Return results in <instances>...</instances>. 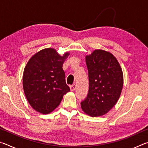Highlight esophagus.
<instances>
[{
  "label": "esophagus",
  "instance_id": "34e87169",
  "mask_svg": "<svg viewBox=\"0 0 148 148\" xmlns=\"http://www.w3.org/2000/svg\"><path fill=\"white\" fill-rule=\"evenodd\" d=\"M70 88H71V90L72 91H74V90L76 89V84L72 85V86H71V87H70Z\"/></svg>",
  "mask_w": 148,
  "mask_h": 148
}]
</instances>
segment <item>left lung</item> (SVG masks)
Masks as SVG:
<instances>
[{
  "instance_id": "1",
  "label": "left lung",
  "mask_w": 148,
  "mask_h": 148,
  "mask_svg": "<svg viewBox=\"0 0 148 148\" xmlns=\"http://www.w3.org/2000/svg\"><path fill=\"white\" fill-rule=\"evenodd\" d=\"M86 61L89 87L87 96L81 102L82 109L92 117L108 113L121 93L123 75L119 62L113 55L102 49H95Z\"/></svg>"
}]
</instances>
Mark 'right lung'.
Segmentation results:
<instances>
[{
  "label": "right lung",
  "mask_w": 148,
  "mask_h": 148,
  "mask_svg": "<svg viewBox=\"0 0 148 148\" xmlns=\"http://www.w3.org/2000/svg\"><path fill=\"white\" fill-rule=\"evenodd\" d=\"M70 53L61 56L53 48L37 52L24 69L23 87L32 108L41 114L53 112L61 103L63 95L70 91L65 82L62 64Z\"/></svg>",
  "instance_id": "add662e5"
}]
</instances>
